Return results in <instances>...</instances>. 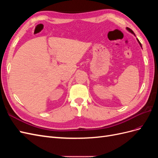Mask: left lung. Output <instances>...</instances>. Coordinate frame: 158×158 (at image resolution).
Here are the masks:
<instances>
[{"instance_id": "obj_1", "label": "left lung", "mask_w": 158, "mask_h": 158, "mask_svg": "<svg viewBox=\"0 0 158 158\" xmlns=\"http://www.w3.org/2000/svg\"><path fill=\"white\" fill-rule=\"evenodd\" d=\"M127 30H128L129 31H130V32H131L132 33H133V34H135V33H134V32H133V31L131 30V29H130V28H129V27H127ZM137 40H138V43H139V44L140 45V46H141V47H142V45H141V44H140V42L139 41V40H138V39H137Z\"/></svg>"}]
</instances>
